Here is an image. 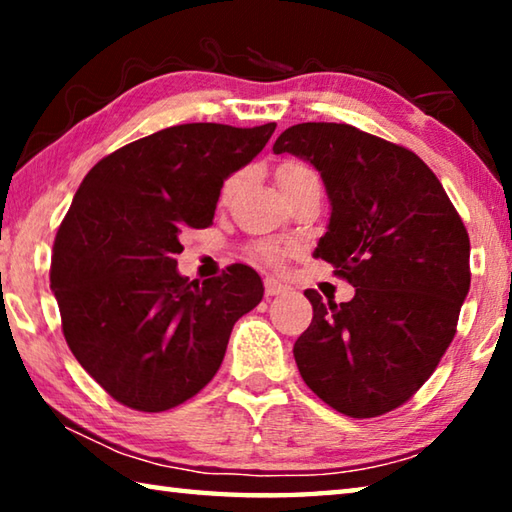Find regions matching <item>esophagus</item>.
<instances>
[{
  "instance_id": "obj_1",
  "label": "esophagus",
  "mask_w": 512,
  "mask_h": 512,
  "mask_svg": "<svg viewBox=\"0 0 512 512\" xmlns=\"http://www.w3.org/2000/svg\"><path fill=\"white\" fill-rule=\"evenodd\" d=\"M264 291H266V296H280V293H287L289 289H287V284L277 282L275 277H266Z\"/></svg>"
}]
</instances>
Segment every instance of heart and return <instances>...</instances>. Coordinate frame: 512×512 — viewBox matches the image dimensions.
<instances>
[{"instance_id":"1","label":"heart","mask_w":512,"mask_h":512,"mask_svg":"<svg viewBox=\"0 0 512 512\" xmlns=\"http://www.w3.org/2000/svg\"><path fill=\"white\" fill-rule=\"evenodd\" d=\"M309 176H316V173L311 171L307 164L296 162V160L284 162V164H280V169H277V183H280L282 192H287L289 187H293L296 183H300V180H305ZM237 185H239V176L235 173V176H230L223 183L221 201H228L232 192L237 189ZM253 253H255L257 259H262V262H266V264H280L282 257H284V250L277 244H259V246L253 248Z\"/></svg>"}]
</instances>
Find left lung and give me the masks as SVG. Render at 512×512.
Segmentation results:
<instances>
[{"label": "left lung", "mask_w": 512, "mask_h": 512, "mask_svg": "<svg viewBox=\"0 0 512 512\" xmlns=\"http://www.w3.org/2000/svg\"><path fill=\"white\" fill-rule=\"evenodd\" d=\"M275 153L309 160L332 216L316 257L354 298L323 302L293 345L305 384L334 411L377 418L420 391L454 341L470 291V237L427 164L400 144L350 124L307 121L277 137Z\"/></svg>", "instance_id": "obj_1"}]
</instances>
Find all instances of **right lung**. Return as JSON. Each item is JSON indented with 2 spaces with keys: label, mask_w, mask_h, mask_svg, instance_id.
Segmentation results:
<instances>
[{
  "label": "right lung",
  "mask_w": 512,
  "mask_h": 512,
  "mask_svg": "<svg viewBox=\"0 0 512 512\" xmlns=\"http://www.w3.org/2000/svg\"><path fill=\"white\" fill-rule=\"evenodd\" d=\"M275 124H180L121 146L83 178L51 255L69 350L112 400L169 411L219 370L232 327L264 287L246 264L203 284L176 271L180 232L212 225L223 180Z\"/></svg>",
  "instance_id": "right-lung-1"
}]
</instances>
